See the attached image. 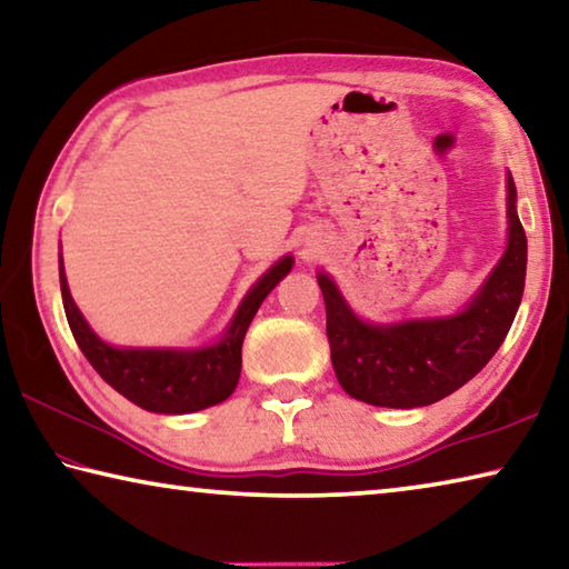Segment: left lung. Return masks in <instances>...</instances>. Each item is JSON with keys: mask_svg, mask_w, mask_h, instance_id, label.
I'll use <instances>...</instances> for the list:
<instances>
[{"mask_svg": "<svg viewBox=\"0 0 569 569\" xmlns=\"http://www.w3.org/2000/svg\"><path fill=\"white\" fill-rule=\"evenodd\" d=\"M515 200V180L509 176V243L502 261L475 301L449 319L363 323L346 306L331 278L319 276L333 371L349 397L373 407H427L485 369L509 333L525 291L527 236Z\"/></svg>", "mask_w": 569, "mask_h": 569, "instance_id": "8db88e82", "label": "left lung"}]
</instances>
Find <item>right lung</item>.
Instances as JSON below:
<instances>
[{
  "instance_id": "add662e5",
  "label": "right lung",
  "mask_w": 569,
  "mask_h": 569,
  "mask_svg": "<svg viewBox=\"0 0 569 569\" xmlns=\"http://www.w3.org/2000/svg\"><path fill=\"white\" fill-rule=\"evenodd\" d=\"M293 258L286 256L258 281L243 298L233 323L223 341L198 351H166V349H114L100 341L82 319L67 286L62 253H60V286L62 303L72 336L92 369L140 409L156 413H190L226 401L238 387L240 349L250 321L273 291L276 283L291 271Z\"/></svg>"
}]
</instances>
